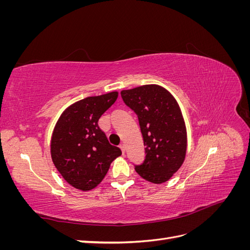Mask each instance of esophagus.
I'll return each instance as SVG.
<instances>
[{
    "instance_id": "1",
    "label": "esophagus",
    "mask_w": 250,
    "mask_h": 250,
    "mask_svg": "<svg viewBox=\"0 0 250 250\" xmlns=\"http://www.w3.org/2000/svg\"><path fill=\"white\" fill-rule=\"evenodd\" d=\"M120 149L122 150V153L125 154V145H124V144H121V145H120Z\"/></svg>"
}]
</instances>
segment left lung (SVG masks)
<instances>
[{
	"instance_id": "left-lung-1",
	"label": "left lung",
	"mask_w": 250,
	"mask_h": 250,
	"mask_svg": "<svg viewBox=\"0 0 250 250\" xmlns=\"http://www.w3.org/2000/svg\"><path fill=\"white\" fill-rule=\"evenodd\" d=\"M121 96L138 115L146 146L145 160L135 171L152 184L166 183L181 167L187 153V128L177 101L157 84L124 89Z\"/></svg>"
}]
</instances>
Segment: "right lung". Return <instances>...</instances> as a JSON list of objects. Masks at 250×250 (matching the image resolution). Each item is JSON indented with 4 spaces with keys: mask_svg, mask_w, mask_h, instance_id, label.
<instances>
[{
    "mask_svg": "<svg viewBox=\"0 0 250 250\" xmlns=\"http://www.w3.org/2000/svg\"><path fill=\"white\" fill-rule=\"evenodd\" d=\"M118 92L87 97L70 105L59 117L51 139V157L67 184L80 191L99 185L112 161L122 154L98 126L116 102Z\"/></svg>",
    "mask_w": 250,
    "mask_h": 250,
    "instance_id": "obj_1",
    "label": "right lung"
}]
</instances>
